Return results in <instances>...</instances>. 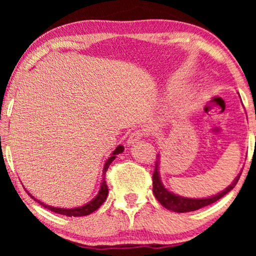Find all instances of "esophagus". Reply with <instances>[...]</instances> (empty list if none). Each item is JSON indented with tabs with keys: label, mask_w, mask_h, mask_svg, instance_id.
I'll use <instances>...</instances> for the list:
<instances>
[{
	"label": "esophagus",
	"mask_w": 256,
	"mask_h": 256,
	"mask_svg": "<svg viewBox=\"0 0 256 256\" xmlns=\"http://www.w3.org/2000/svg\"><path fill=\"white\" fill-rule=\"evenodd\" d=\"M143 134H144V132H143L142 130H135V132H130V134H129V138H128V144H134V143L140 141V140L142 138Z\"/></svg>",
	"instance_id": "obj_1"
}]
</instances>
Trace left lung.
Here are the masks:
<instances>
[{
	"instance_id": "obj_1",
	"label": "left lung",
	"mask_w": 256,
	"mask_h": 256,
	"mask_svg": "<svg viewBox=\"0 0 256 256\" xmlns=\"http://www.w3.org/2000/svg\"><path fill=\"white\" fill-rule=\"evenodd\" d=\"M240 176H241V172L238 174V176L234 178V180L228 185V186L224 188L222 191H220L219 194L211 196V197H205V198L183 197V196L176 194H174V192L168 190V188L164 186L162 180H160V154H158V155H157L155 171H154V174H152V192L154 194H155V197L157 198V200L160 202V205H162L163 208L169 210V211L177 212V213L197 211V210L204 208V206L213 204V202L219 200L220 198H222L226 194H228L230 190H233V188L236 185Z\"/></svg>"
}]
</instances>
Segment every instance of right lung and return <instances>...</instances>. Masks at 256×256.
I'll return each mask as SVG.
<instances>
[{
  "mask_svg": "<svg viewBox=\"0 0 256 256\" xmlns=\"http://www.w3.org/2000/svg\"><path fill=\"white\" fill-rule=\"evenodd\" d=\"M124 146H118L116 148L113 152L110 154V157H108V160L104 162V170H102V180H101V183H100V190L98 192V194L94 197L92 200L87 202V204L82 205V206H78V208H54V206H50V205H46L44 204V202H42L40 200H38L34 197L32 194H30L28 190H26L28 192V194L30 196L31 198H34V200H36L38 204H40L42 206H44L45 208L50 210V211L54 212V213H58V214H62V216H88L90 213H93L94 211H96L98 208H100L101 205L104 204V202L106 200L107 196H108V188H107V184H106V180H104V174H106V171L108 168H110V163L113 162V160L116 158V156L118 154L124 152Z\"/></svg>",
  "mask_w": 256,
  "mask_h": 256,
  "instance_id": "right-lung-1",
  "label": "right lung"
}]
</instances>
